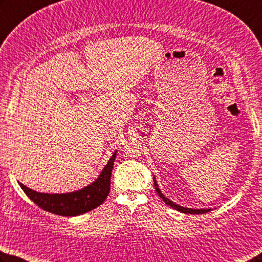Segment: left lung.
Listing matches in <instances>:
<instances>
[{"label":"left lung","instance_id":"obj_1","mask_svg":"<svg viewBox=\"0 0 262 262\" xmlns=\"http://www.w3.org/2000/svg\"><path fill=\"white\" fill-rule=\"evenodd\" d=\"M154 183H155V189H156V191L158 192V194H159V197L163 199V201L167 204V205H169L170 207H173V208H175V210L177 211H179V212H182V213H190V214H204V213H207V212H210L211 211V208H201V210H193V208H188V207H183V206H180V205H178V204H175V203H173L172 201H169L168 198H166L163 193H161V191L159 190V188H158V184H157V181H156V179H154Z\"/></svg>","mask_w":262,"mask_h":262}]
</instances>
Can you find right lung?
Here are the masks:
<instances>
[{
    "label": "right lung",
    "instance_id": "1",
    "mask_svg": "<svg viewBox=\"0 0 262 262\" xmlns=\"http://www.w3.org/2000/svg\"><path fill=\"white\" fill-rule=\"evenodd\" d=\"M117 151L112 155L102 173L95 182L87 187L69 193H42L19 183L26 196L47 212L63 216H75L94 210L105 201L111 187V173Z\"/></svg>",
    "mask_w": 262,
    "mask_h": 262
}]
</instances>
